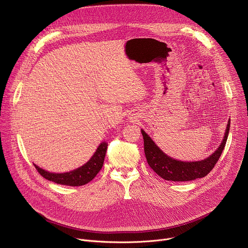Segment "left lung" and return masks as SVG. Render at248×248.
<instances>
[{"mask_svg": "<svg viewBox=\"0 0 248 248\" xmlns=\"http://www.w3.org/2000/svg\"><path fill=\"white\" fill-rule=\"evenodd\" d=\"M231 120H229L224 138L219 147L209 157L199 161H181L167 155L153 139L141 128L144 140V152L148 165L162 179L171 182H188L204 178L218 162L227 142L230 131Z\"/></svg>", "mask_w": 248, "mask_h": 248, "instance_id": "obj_1", "label": "left lung"}]
</instances>
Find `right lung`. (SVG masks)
<instances>
[{
    "instance_id": "add662e5",
    "label": "right lung",
    "mask_w": 248,
    "mask_h": 248,
    "mask_svg": "<svg viewBox=\"0 0 248 248\" xmlns=\"http://www.w3.org/2000/svg\"><path fill=\"white\" fill-rule=\"evenodd\" d=\"M107 146L108 143L106 141H103V142L99 144L95 153L89 159V161H87L84 165L76 170L65 172H51L40 168L37 165H33L43 178L48 181L63 186H80L91 182L102 169L106 151H107Z\"/></svg>"
}]
</instances>
